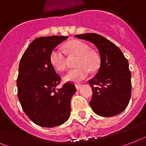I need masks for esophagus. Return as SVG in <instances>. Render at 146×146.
Here are the masks:
<instances>
[{"label": "esophagus", "mask_w": 146, "mask_h": 146, "mask_svg": "<svg viewBox=\"0 0 146 146\" xmlns=\"http://www.w3.org/2000/svg\"><path fill=\"white\" fill-rule=\"evenodd\" d=\"M75 86H76V89H77V90H79V89L81 87V84H75Z\"/></svg>", "instance_id": "1"}]
</instances>
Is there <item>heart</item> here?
<instances>
[{
  "mask_svg": "<svg viewBox=\"0 0 146 146\" xmlns=\"http://www.w3.org/2000/svg\"><path fill=\"white\" fill-rule=\"evenodd\" d=\"M66 48L72 56H78L75 69H72L64 76V80L70 82H80L87 78L90 69L97 70L100 65L98 54L90 50V46L83 41L74 39L66 44ZM50 62L54 69L59 72L64 71L66 68L67 60L64 53L59 48L53 49L50 54Z\"/></svg>",
  "mask_w": 146,
  "mask_h": 146,
  "instance_id": "1",
  "label": "heart"
}]
</instances>
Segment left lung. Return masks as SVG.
I'll use <instances>...</instances> for the list:
<instances>
[{
    "mask_svg": "<svg viewBox=\"0 0 146 146\" xmlns=\"http://www.w3.org/2000/svg\"><path fill=\"white\" fill-rule=\"evenodd\" d=\"M77 38L93 43L99 51L101 65L89 80L92 97L90 106L96 114L111 117L125 110L131 95V74L127 60L115 44L101 35L85 33Z\"/></svg>",
    "mask_w": 146,
    "mask_h": 146,
    "instance_id": "1",
    "label": "left lung"
}]
</instances>
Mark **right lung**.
<instances>
[{"instance_id":"add662e5","label":"right lung","mask_w":146,"mask_h":146,"mask_svg":"<svg viewBox=\"0 0 146 146\" xmlns=\"http://www.w3.org/2000/svg\"><path fill=\"white\" fill-rule=\"evenodd\" d=\"M67 38L59 36L36 38L19 63L18 98L29 119L41 127L62 125L70 115L71 98L76 92L75 86L67 82L56 90L61 78L50 62V52Z\"/></svg>"}]
</instances>
